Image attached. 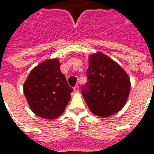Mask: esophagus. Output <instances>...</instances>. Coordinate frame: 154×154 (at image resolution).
Instances as JSON below:
<instances>
[{"mask_svg": "<svg viewBox=\"0 0 154 154\" xmlns=\"http://www.w3.org/2000/svg\"><path fill=\"white\" fill-rule=\"evenodd\" d=\"M73 90L75 92H78V91H79V86H78V85H76V86L73 87Z\"/></svg>", "mask_w": 154, "mask_h": 154, "instance_id": "esophagus-1", "label": "esophagus"}]
</instances>
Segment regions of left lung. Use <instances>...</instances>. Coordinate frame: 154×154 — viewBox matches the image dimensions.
<instances>
[{
  "label": "left lung",
  "instance_id": "1",
  "mask_svg": "<svg viewBox=\"0 0 154 154\" xmlns=\"http://www.w3.org/2000/svg\"><path fill=\"white\" fill-rule=\"evenodd\" d=\"M87 77L82 93L92 113L107 117L122 109L129 97L130 81L119 64L103 54H92Z\"/></svg>",
  "mask_w": 154,
  "mask_h": 154
}]
</instances>
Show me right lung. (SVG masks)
I'll use <instances>...</instances> for the list:
<instances>
[{
    "instance_id": "add662e5",
    "label": "right lung",
    "mask_w": 154,
    "mask_h": 154,
    "mask_svg": "<svg viewBox=\"0 0 154 154\" xmlns=\"http://www.w3.org/2000/svg\"><path fill=\"white\" fill-rule=\"evenodd\" d=\"M72 91L61 72L57 59L44 61L35 67L24 85V93L33 112L48 119L63 114Z\"/></svg>"
}]
</instances>
